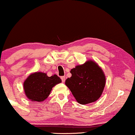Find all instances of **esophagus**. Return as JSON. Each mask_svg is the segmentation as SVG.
I'll use <instances>...</instances> for the list:
<instances>
[{
    "label": "esophagus",
    "mask_w": 135,
    "mask_h": 135,
    "mask_svg": "<svg viewBox=\"0 0 135 135\" xmlns=\"http://www.w3.org/2000/svg\"><path fill=\"white\" fill-rule=\"evenodd\" d=\"M61 79H62V82H65V76H61Z\"/></svg>",
    "instance_id": "esophagus-1"
}]
</instances>
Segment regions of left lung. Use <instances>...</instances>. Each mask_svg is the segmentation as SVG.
<instances>
[{
	"label": "left lung",
	"mask_w": 135,
	"mask_h": 135,
	"mask_svg": "<svg viewBox=\"0 0 135 135\" xmlns=\"http://www.w3.org/2000/svg\"><path fill=\"white\" fill-rule=\"evenodd\" d=\"M71 76L65 80V85L81 105L96 102L101 97L106 83L103 70L93 60H88L71 70Z\"/></svg>",
	"instance_id": "obj_1"
}]
</instances>
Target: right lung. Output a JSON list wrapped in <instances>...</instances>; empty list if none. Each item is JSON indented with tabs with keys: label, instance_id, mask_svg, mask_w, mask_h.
Instances as JSON below:
<instances>
[{
	"label": "right lung",
	"instance_id": "obj_1",
	"mask_svg": "<svg viewBox=\"0 0 135 135\" xmlns=\"http://www.w3.org/2000/svg\"><path fill=\"white\" fill-rule=\"evenodd\" d=\"M62 82L57 75L48 76L40 71L31 73L23 82V90L26 97L32 102H42L50 94L52 88Z\"/></svg>",
	"mask_w": 135,
	"mask_h": 135
}]
</instances>
